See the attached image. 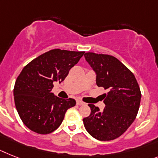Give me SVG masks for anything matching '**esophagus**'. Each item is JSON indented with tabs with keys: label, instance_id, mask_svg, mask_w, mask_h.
<instances>
[{
	"label": "esophagus",
	"instance_id": "34e87169",
	"mask_svg": "<svg viewBox=\"0 0 158 158\" xmlns=\"http://www.w3.org/2000/svg\"><path fill=\"white\" fill-rule=\"evenodd\" d=\"M84 102H81V100H77V105L78 106H81V105H84Z\"/></svg>",
	"mask_w": 158,
	"mask_h": 158
}]
</instances>
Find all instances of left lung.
<instances>
[{
  "label": "left lung",
  "instance_id": "8db88e82",
  "mask_svg": "<svg viewBox=\"0 0 158 158\" xmlns=\"http://www.w3.org/2000/svg\"><path fill=\"white\" fill-rule=\"evenodd\" d=\"M85 60L96 74V84L108 89L100 110L89 104L91 113L83 118L86 131L98 140H111L120 136L135 120L141 93L133 73L115 57L86 52Z\"/></svg>",
  "mask_w": 158,
  "mask_h": 158
}]
</instances>
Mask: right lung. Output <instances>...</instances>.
<instances>
[{"instance_id":"obj_1","label":"right lung","mask_w":158,"mask_h":158,"mask_svg":"<svg viewBox=\"0 0 158 158\" xmlns=\"http://www.w3.org/2000/svg\"><path fill=\"white\" fill-rule=\"evenodd\" d=\"M85 52L54 49L23 68L14 89L15 106L23 123L39 134L54 131L61 124L73 98L64 99L52 93L53 82L63 81Z\"/></svg>"}]
</instances>
